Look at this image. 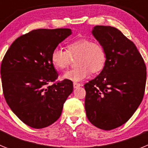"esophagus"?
I'll use <instances>...</instances> for the list:
<instances>
[{
	"label": "esophagus",
	"mask_w": 148,
	"mask_h": 148,
	"mask_svg": "<svg viewBox=\"0 0 148 148\" xmlns=\"http://www.w3.org/2000/svg\"><path fill=\"white\" fill-rule=\"evenodd\" d=\"M82 86V84H81L80 83H76V82H74L73 83V87L74 88H78V87H81Z\"/></svg>",
	"instance_id": "1"
}]
</instances>
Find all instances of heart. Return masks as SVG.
<instances>
[{
	"instance_id": "1",
	"label": "heart",
	"mask_w": 148,
	"mask_h": 148,
	"mask_svg": "<svg viewBox=\"0 0 148 148\" xmlns=\"http://www.w3.org/2000/svg\"><path fill=\"white\" fill-rule=\"evenodd\" d=\"M71 58H75L77 66L67 71L61 78L65 80L78 82L90 75V71L97 73L101 71L107 61L104 47L87 38H80L68 44L66 51L55 48L51 53V62L57 70H64L70 64Z\"/></svg>"
}]
</instances>
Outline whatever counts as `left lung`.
Instances as JSON below:
<instances>
[{
  "label": "left lung",
  "mask_w": 148,
  "mask_h": 148,
  "mask_svg": "<svg viewBox=\"0 0 148 148\" xmlns=\"http://www.w3.org/2000/svg\"><path fill=\"white\" fill-rule=\"evenodd\" d=\"M92 33L104 47L107 61L100 74L84 84L86 114L94 126L110 130L126 123L140 105L146 65L135 44L118 29L95 26Z\"/></svg>",
  "instance_id": "1"
}]
</instances>
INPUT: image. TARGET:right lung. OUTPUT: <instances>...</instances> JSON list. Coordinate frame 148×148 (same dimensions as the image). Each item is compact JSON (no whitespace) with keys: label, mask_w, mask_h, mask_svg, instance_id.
I'll return each mask as SVG.
<instances>
[{"label":"right lung","mask_w":148,"mask_h":148,"mask_svg":"<svg viewBox=\"0 0 148 148\" xmlns=\"http://www.w3.org/2000/svg\"><path fill=\"white\" fill-rule=\"evenodd\" d=\"M72 34L70 29H39L16 39L3 58V92L10 109L24 124L40 129L58 119L73 90L71 81L51 84L58 74L53 49Z\"/></svg>","instance_id":"1"}]
</instances>
